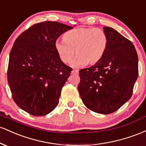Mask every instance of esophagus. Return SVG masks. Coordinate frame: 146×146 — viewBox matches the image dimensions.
I'll return each instance as SVG.
<instances>
[{"label":"esophagus","mask_w":146,"mask_h":146,"mask_svg":"<svg viewBox=\"0 0 146 146\" xmlns=\"http://www.w3.org/2000/svg\"><path fill=\"white\" fill-rule=\"evenodd\" d=\"M71 74H74V75H78L79 74V72L77 70H73L71 72Z\"/></svg>","instance_id":"obj_1"}]
</instances>
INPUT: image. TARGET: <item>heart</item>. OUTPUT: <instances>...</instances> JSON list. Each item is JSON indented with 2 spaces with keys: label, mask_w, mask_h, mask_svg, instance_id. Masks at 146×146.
<instances>
[{
  "label": "heart",
  "mask_w": 146,
  "mask_h": 146,
  "mask_svg": "<svg viewBox=\"0 0 146 146\" xmlns=\"http://www.w3.org/2000/svg\"><path fill=\"white\" fill-rule=\"evenodd\" d=\"M63 40H57L55 48L63 63L68 64L73 61L75 68L88 64L95 65L103 58L108 46V38L103 30L99 28L80 27L64 33Z\"/></svg>",
  "instance_id": "1"
}]
</instances>
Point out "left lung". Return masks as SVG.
<instances>
[{"instance_id": "obj_1", "label": "left lung", "mask_w": 146, "mask_h": 146, "mask_svg": "<svg viewBox=\"0 0 146 146\" xmlns=\"http://www.w3.org/2000/svg\"><path fill=\"white\" fill-rule=\"evenodd\" d=\"M108 46L100 62L80 71L78 88L88 109L108 115L131 98L138 78V56L135 46L113 28L104 27Z\"/></svg>"}]
</instances>
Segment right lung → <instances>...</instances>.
Here are the masks:
<instances>
[{"instance_id":"right-lung-1","label":"right lung","mask_w":146,"mask_h":146,"mask_svg":"<svg viewBox=\"0 0 146 146\" xmlns=\"http://www.w3.org/2000/svg\"><path fill=\"white\" fill-rule=\"evenodd\" d=\"M73 27L45 21L33 25L15 40L9 54L8 84L14 102L34 116L56 108L72 68L60 60L57 39Z\"/></svg>"}]
</instances>
